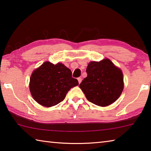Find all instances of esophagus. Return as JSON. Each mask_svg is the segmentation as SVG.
I'll return each instance as SVG.
<instances>
[{
  "label": "esophagus",
  "instance_id": "34e87169",
  "mask_svg": "<svg viewBox=\"0 0 151 151\" xmlns=\"http://www.w3.org/2000/svg\"><path fill=\"white\" fill-rule=\"evenodd\" d=\"M78 83L80 84L81 83V81H82V78H81V77H79V78H78Z\"/></svg>",
  "mask_w": 151,
  "mask_h": 151
}]
</instances>
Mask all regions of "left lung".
I'll return each mask as SVG.
<instances>
[{
  "label": "left lung",
  "mask_w": 151,
  "mask_h": 151,
  "mask_svg": "<svg viewBox=\"0 0 151 151\" xmlns=\"http://www.w3.org/2000/svg\"><path fill=\"white\" fill-rule=\"evenodd\" d=\"M87 76L79 85L88 101L100 106H109L121 96L124 88L121 70L108 58L92 61L86 68Z\"/></svg>",
  "instance_id": "left-lung-1"
}]
</instances>
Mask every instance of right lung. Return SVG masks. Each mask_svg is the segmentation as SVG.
<instances>
[{
    "mask_svg": "<svg viewBox=\"0 0 151 151\" xmlns=\"http://www.w3.org/2000/svg\"><path fill=\"white\" fill-rule=\"evenodd\" d=\"M77 85V79L72 77L71 70L63 64L45 62L33 71L29 88L35 101L50 107L63 101L68 91Z\"/></svg>",
    "mask_w": 151,
    "mask_h": 151,
    "instance_id": "obj_1",
    "label": "right lung"
}]
</instances>
